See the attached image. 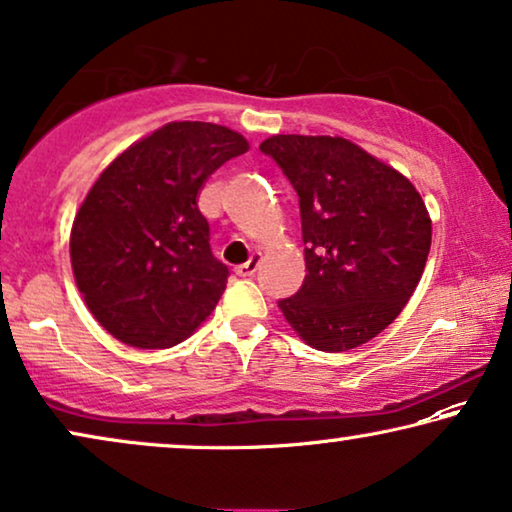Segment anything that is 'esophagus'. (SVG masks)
I'll list each match as a JSON object with an SVG mask.
<instances>
[{
	"instance_id": "obj_1",
	"label": "esophagus",
	"mask_w": 512,
	"mask_h": 512,
	"mask_svg": "<svg viewBox=\"0 0 512 512\" xmlns=\"http://www.w3.org/2000/svg\"><path fill=\"white\" fill-rule=\"evenodd\" d=\"M259 253H253L250 255V259L246 264H241V266H236V276H241V278H248V276H253V273L257 271V266H259Z\"/></svg>"
}]
</instances>
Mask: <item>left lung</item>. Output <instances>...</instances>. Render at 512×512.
Masks as SVG:
<instances>
[{
    "label": "left lung",
    "instance_id": "obj_1",
    "mask_svg": "<svg viewBox=\"0 0 512 512\" xmlns=\"http://www.w3.org/2000/svg\"><path fill=\"white\" fill-rule=\"evenodd\" d=\"M271 155L299 194L306 278L278 301L315 350L343 352L392 325L420 283L431 218L415 185L343 136L276 134Z\"/></svg>",
    "mask_w": 512,
    "mask_h": 512
}]
</instances>
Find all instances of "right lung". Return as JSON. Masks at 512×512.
Listing matches in <instances>:
<instances>
[{
	"label": "right lung",
	"instance_id": "obj_1",
	"mask_svg": "<svg viewBox=\"0 0 512 512\" xmlns=\"http://www.w3.org/2000/svg\"><path fill=\"white\" fill-rule=\"evenodd\" d=\"M213 122H167L115 157L76 211L69 236L78 292L120 343L157 350L201 327L227 285L197 199L208 176L248 153Z\"/></svg>",
	"mask_w": 512,
	"mask_h": 512
}]
</instances>
